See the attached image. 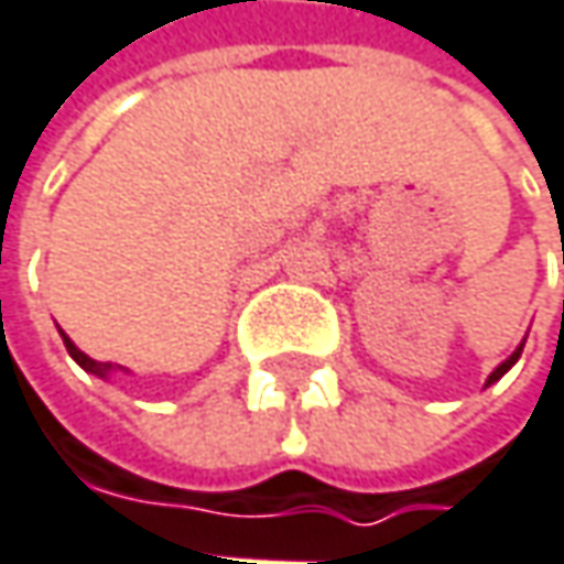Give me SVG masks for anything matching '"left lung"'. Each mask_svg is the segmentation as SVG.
<instances>
[{
    "label": "left lung",
    "instance_id": "8db88e82",
    "mask_svg": "<svg viewBox=\"0 0 564 564\" xmlns=\"http://www.w3.org/2000/svg\"><path fill=\"white\" fill-rule=\"evenodd\" d=\"M523 345H527V338H523V341H520V345H517V348H513V355H510V358H507V361H500V365H497V368H494V371H490V375H487L485 387H490V384H494V381H500V378H503V375H507V371H510V368H513V365H517V358H520V355H523Z\"/></svg>",
    "mask_w": 564,
    "mask_h": 564
}]
</instances>
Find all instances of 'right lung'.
I'll list each match as a JSON object with an SVG mask.
<instances>
[{
    "instance_id": "add662e5",
    "label": "right lung",
    "mask_w": 564,
    "mask_h": 564,
    "mask_svg": "<svg viewBox=\"0 0 564 564\" xmlns=\"http://www.w3.org/2000/svg\"><path fill=\"white\" fill-rule=\"evenodd\" d=\"M61 338H64V345H67V351H70V358L77 361L83 371H89V375H96V378H102V381H109V375H116V371H126L129 375V368H122V365H112V361H96V358H89L86 351H79L77 345L70 341V335L61 329Z\"/></svg>"
}]
</instances>
